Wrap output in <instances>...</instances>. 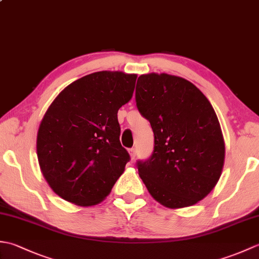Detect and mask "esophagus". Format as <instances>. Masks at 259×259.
<instances>
[{
  "label": "esophagus",
  "mask_w": 259,
  "mask_h": 259,
  "mask_svg": "<svg viewBox=\"0 0 259 259\" xmlns=\"http://www.w3.org/2000/svg\"><path fill=\"white\" fill-rule=\"evenodd\" d=\"M129 153H130L131 159H133V160H134V159L137 156V149H136V148H131V149H129Z\"/></svg>",
  "instance_id": "34e87169"
}]
</instances>
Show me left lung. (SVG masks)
Returning <instances> with one entry per match:
<instances>
[{
  "mask_svg": "<svg viewBox=\"0 0 259 259\" xmlns=\"http://www.w3.org/2000/svg\"><path fill=\"white\" fill-rule=\"evenodd\" d=\"M136 106L153 131L151 156L136 163L142 181L163 206L195 205L217 184L225 158L210 102L186 79L150 73L137 81Z\"/></svg>",
  "mask_w": 259,
  "mask_h": 259,
  "instance_id": "left-lung-1",
  "label": "left lung"
}]
</instances>
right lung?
Here are the masks:
<instances>
[{
    "instance_id": "obj_1",
    "label": "right lung",
    "mask_w": 259,
    "mask_h": 259,
    "mask_svg": "<svg viewBox=\"0 0 259 259\" xmlns=\"http://www.w3.org/2000/svg\"><path fill=\"white\" fill-rule=\"evenodd\" d=\"M137 75L101 71L69 84L49 107L36 151L53 191L79 206L102 201L130 155L120 142L118 110L128 102Z\"/></svg>"
}]
</instances>
